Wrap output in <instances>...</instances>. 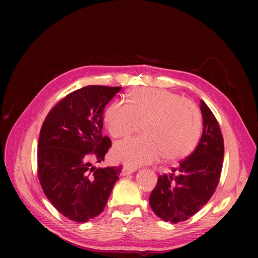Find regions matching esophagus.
I'll return each instance as SVG.
<instances>
[{"label":"esophagus","mask_w":258,"mask_h":258,"mask_svg":"<svg viewBox=\"0 0 258 258\" xmlns=\"http://www.w3.org/2000/svg\"><path fill=\"white\" fill-rule=\"evenodd\" d=\"M135 171H136V169H132V168H130V167L124 166V167L122 168V170H121V175H122V176L129 175V174H131V173H134Z\"/></svg>","instance_id":"1"}]
</instances>
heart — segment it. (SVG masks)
Here are the masks:
<instances>
[{
    "label": "heart",
    "instance_id": "obj_1",
    "mask_svg": "<svg viewBox=\"0 0 258 258\" xmlns=\"http://www.w3.org/2000/svg\"><path fill=\"white\" fill-rule=\"evenodd\" d=\"M128 103L116 100L108 105L104 122L114 138L127 137L141 128L144 136L116 143L114 157L130 167L154 162L161 157L175 160L188 155L197 143L201 115L192 101L166 89L140 88Z\"/></svg>",
    "mask_w": 258,
    "mask_h": 258
}]
</instances>
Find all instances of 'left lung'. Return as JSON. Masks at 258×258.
<instances>
[{"instance_id": "1", "label": "left lung", "mask_w": 258, "mask_h": 258, "mask_svg": "<svg viewBox=\"0 0 258 258\" xmlns=\"http://www.w3.org/2000/svg\"><path fill=\"white\" fill-rule=\"evenodd\" d=\"M204 130L188 157L179 161L171 174L158 177L150 196L154 213L165 222L188 220L208 204L220 181L224 158V140L214 114L200 101Z\"/></svg>"}]
</instances>
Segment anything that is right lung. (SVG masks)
<instances>
[{
  "instance_id": "add662e5",
  "label": "right lung",
  "mask_w": 258,
  "mask_h": 258,
  "mask_svg": "<svg viewBox=\"0 0 258 258\" xmlns=\"http://www.w3.org/2000/svg\"><path fill=\"white\" fill-rule=\"evenodd\" d=\"M121 87L86 86L54 105L43 122L37 173L44 194L69 220L85 223L102 213L121 167L95 168L112 146L103 137V111Z\"/></svg>"
}]
</instances>
